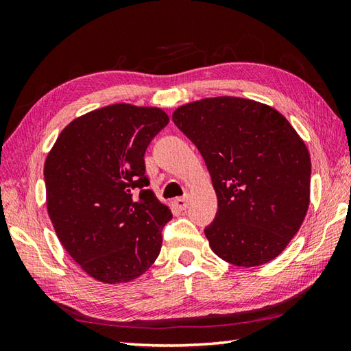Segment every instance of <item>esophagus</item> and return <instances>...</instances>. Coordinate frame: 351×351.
<instances>
[{
	"label": "esophagus",
	"mask_w": 351,
	"mask_h": 351,
	"mask_svg": "<svg viewBox=\"0 0 351 351\" xmlns=\"http://www.w3.org/2000/svg\"><path fill=\"white\" fill-rule=\"evenodd\" d=\"M173 204H175V206L178 208V210H185V208L189 206V197H176L175 200H173Z\"/></svg>",
	"instance_id": "obj_1"
}]
</instances>
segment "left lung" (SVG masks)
Here are the masks:
<instances>
[{
	"instance_id": "left-lung-1",
	"label": "left lung",
	"mask_w": 351,
	"mask_h": 351,
	"mask_svg": "<svg viewBox=\"0 0 351 351\" xmlns=\"http://www.w3.org/2000/svg\"><path fill=\"white\" fill-rule=\"evenodd\" d=\"M171 119L202 154L217 195L205 229L213 252L237 267L278 258L311 197V156L293 125L267 104L235 96L184 104Z\"/></svg>"
}]
</instances>
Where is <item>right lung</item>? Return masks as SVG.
I'll list each match as a JSON object with an SVG mask.
<instances>
[{
  "label": "right lung",
  "instance_id": "1",
  "mask_svg": "<svg viewBox=\"0 0 351 351\" xmlns=\"http://www.w3.org/2000/svg\"><path fill=\"white\" fill-rule=\"evenodd\" d=\"M167 123L158 107L113 104L73 119L45 160L47 210L58 240L101 283L137 279L160 255L171 211L147 189L143 156Z\"/></svg>",
  "mask_w": 351,
  "mask_h": 351
}]
</instances>
